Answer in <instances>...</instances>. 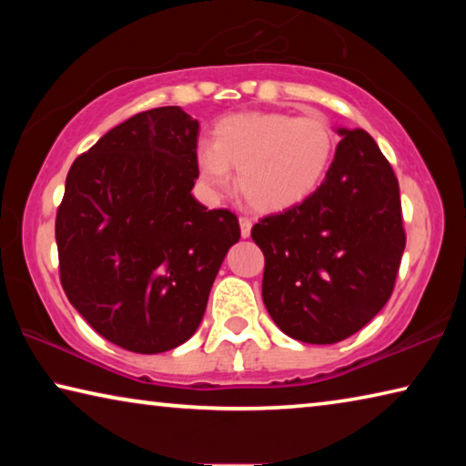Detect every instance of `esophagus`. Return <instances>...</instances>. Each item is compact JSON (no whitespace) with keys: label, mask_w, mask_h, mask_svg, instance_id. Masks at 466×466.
<instances>
[{"label":"esophagus","mask_w":466,"mask_h":466,"mask_svg":"<svg viewBox=\"0 0 466 466\" xmlns=\"http://www.w3.org/2000/svg\"><path fill=\"white\" fill-rule=\"evenodd\" d=\"M238 222H240V234H242V238H248L250 230H252V222H250L248 218H240Z\"/></svg>","instance_id":"esophagus-1"}]
</instances>
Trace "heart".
I'll return each mask as SVG.
<instances>
[{
	"label": "heart",
	"instance_id": "1",
	"mask_svg": "<svg viewBox=\"0 0 466 466\" xmlns=\"http://www.w3.org/2000/svg\"><path fill=\"white\" fill-rule=\"evenodd\" d=\"M214 136L195 152L201 185L222 193L238 168L240 193L258 211L288 209L317 191L337 144L319 113H238L218 121Z\"/></svg>",
	"mask_w": 466,
	"mask_h": 466
}]
</instances>
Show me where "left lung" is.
I'll return each instance as SVG.
<instances>
[{
  "label": "left lung",
  "mask_w": 466,
  "mask_h": 466,
  "mask_svg": "<svg viewBox=\"0 0 466 466\" xmlns=\"http://www.w3.org/2000/svg\"><path fill=\"white\" fill-rule=\"evenodd\" d=\"M341 141L322 185L252 226L265 255L263 302L291 339L329 345L358 333L389 302L405 250L399 180L364 129Z\"/></svg>",
  "instance_id": "1"
}]
</instances>
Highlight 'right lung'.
<instances>
[{"label":"right lung","instance_id":"right-lung-1","mask_svg":"<svg viewBox=\"0 0 466 466\" xmlns=\"http://www.w3.org/2000/svg\"><path fill=\"white\" fill-rule=\"evenodd\" d=\"M199 123L180 106L131 116L67 172L55 222L61 286L110 343L162 353L195 335L238 219L193 197Z\"/></svg>","mask_w":466,"mask_h":466}]
</instances>
